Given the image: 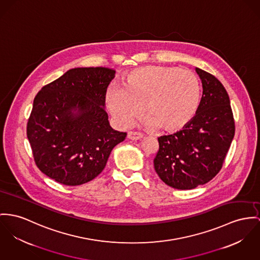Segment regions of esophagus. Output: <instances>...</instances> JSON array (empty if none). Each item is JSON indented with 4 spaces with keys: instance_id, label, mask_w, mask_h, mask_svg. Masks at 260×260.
Segmentation results:
<instances>
[{
    "instance_id": "34e87169",
    "label": "esophagus",
    "mask_w": 260,
    "mask_h": 260,
    "mask_svg": "<svg viewBox=\"0 0 260 260\" xmlns=\"http://www.w3.org/2000/svg\"><path fill=\"white\" fill-rule=\"evenodd\" d=\"M143 138V135L138 132H128L127 133V139L132 140H140Z\"/></svg>"
}]
</instances>
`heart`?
Listing matches in <instances>:
<instances>
[{"instance_id": "1", "label": "heart", "mask_w": 260, "mask_h": 260, "mask_svg": "<svg viewBox=\"0 0 260 260\" xmlns=\"http://www.w3.org/2000/svg\"><path fill=\"white\" fill-rule=\"evenodd\" d=\"M121 88L107 92L106 107L121 126L142 115L147 124L163 134H175L196 117L201 105L200 81L190 70L149 65L125 73Z\"/></svg>"}]
</instances>
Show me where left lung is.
I'll use <instances>...</instances> for the list:
<instances>
[{"label": "left lung", "mask_w": 260, "mask_h": 260, "mask_svg": "<svg viewBox=\"0 0 260 260\" xmlns=\"http://www.w3.org/2000/svg\"><path fill=\"white\" fill-rule=\"evenodd\" d=\"M203 96L199 111L185 128L159 137L153 160L160 179L178 190L204 185L220 172L236 126L228 92L214 75L196 68Z\"/></svg>", "instance_id": "8db88e82"}]
</instances>
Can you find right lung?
<instances>
[{"label": "right lung", "mask_w": 260, "mask_h": 260, "mask_svg": "<svg viewBox=\"0 0 260 260\" xmlns=\"http://www.w3.org/2000/svg\"><path fill=\"white\" fill-rule=\"evenodd\" d=\"M116 71L74 68L43 86L26 124L34 159L40 171L67 186L97 177L113 148L126 133L111 127L106 93Z\"/></svg>", "instance_id": "1"}]
</instances>
